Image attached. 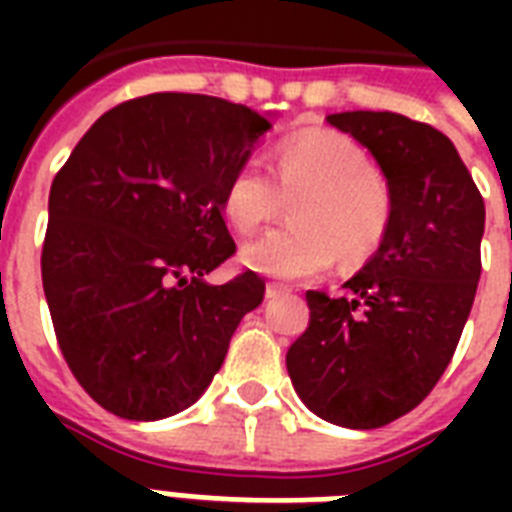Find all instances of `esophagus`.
<instances>
[{"label": "esophagus", "instance_id": "34e87169", "mask_svg": "<svg viewBox=\"0 0 512 512\" xmlns=\"http://www.w3.org/2000/svg\"><path fill=\"white\" fill-rule=\"evenodd\" d=\"M279 295H284V289H281L279 284H268V287H265V300H276Z\"/></svg>", "mask_w": 512, "mask_h": 512}]
</instances>
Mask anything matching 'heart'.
<instances>
[{
	"label": "heart",
	"instance_id": "heart-1",
	"mask_svg": "<svg viewBox=\"0 0 512 512\" xmlns=\"http://www.w3.org/2000/svg\"><path fill=\"white\" fill-rule=\"evenodd\" d=\"M273 176L241 164L223 188V212L241 233L260 228L292 201V225L241 249L249 271L279 281L313 279L335 263H361L382 241L393 215L388 180L369 167L364 148L332 130H311L279 143Z\"/></svg>",
	"mask_w": 512,
	"mask_h": 512
}]
</instances>
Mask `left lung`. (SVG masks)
Wrapping results in <instances>:
<instances>
[{
  "label": "left lung",
  "mask_w": 512,
  "mask_h": 512,
  "mask_svg": "<svg viewBox=\"0 0 512 512\" xmlns=\"http://www.w3.org/2000/svg\"><path fill=\"white\" fill-rule=\"evenodd\" d=\"M327 122L369 148L393 215L369 263L342 284L345 295H305L311 321L287 369L321 420L372 430L412 412L452 361L481 279L486 209L436 127L390 111H345Z\"/></svg>",
  "instance_id": "1"
}]
</instances>
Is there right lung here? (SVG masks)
Segmentation results:
<instances>
[{
	"instance_id": "right-lung-1",
	"label": "right lung",
	"mask_w": 512,
	"mask_h": 512,
	"mask_svg": "<svg viewBox=\"0 0 512 512\" xmlns=\"http://www.w3.org/2000/svg\"><path fill=\"white\" fill-rule=\"evenodd\" d=\"M271 122L212 95L111 108L55 175L42 284L68 369L103 409L164 420L199 401L265 281L207 284L236 252L223 188Z\"/></svg>"
}]
</instances>
